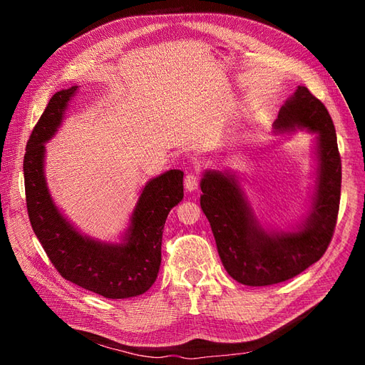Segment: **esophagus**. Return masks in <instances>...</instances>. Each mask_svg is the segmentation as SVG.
Here are the masks:
<instances>
[{"label": "esophagus", "mask_w": 365, "mask_h": 365, "mask_svg": "<svg viewBox=\"0 0 365 365\" xmlns=\"http://www.w3.org/2000/svg\"><path fill=\"white\" fill-rule=\"evenodd\" d=\"M197 184H200V178H197V175H195V173H187L185 175V178H184L185 190H189V192L196 190Z\"/></svg>", "instance_id": "1"}]
</instances>
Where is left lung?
I'll list each match as a JSON object with an SVG mask.
<instances>
[{
  "label": "left lung",
  "instance_id": "1",
  "mask_svg": "<svg viewBox=\"0 0 365 365\" xmlns=\"http://www.w3.org/2000/svg\"><path fill=\"white\" fill-rule=\"evenodd\" d=\"M274 134L298 130L314 135V184L309 208L288 230L262 222L248 200L245 182L233 169H205L201 208L219 257L236 282L268 286L295 277L322 259L332 239L341 195V158L334 121L306 86H297L272 123Z\"/></svg>",
  "mask_w": 365,
  "mask_h": 365
}]
</instances>
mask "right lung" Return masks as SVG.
<instances>
[{
  "label": "right lung",
  "mask_w": 365,
  "mask_h": 365,
  "mask_svg": "<svg viewBox=\"0 0 365 365\" xmlns=\"http://www.w3.org/2000/svg\"><path fill=\"white\" fill-rule=\"evenodd\" d=\"M79 88L73 85L50 98L27 141V212L42 248L63 279L105 298L123 300L145 294L157 280L164 224L170 210L184 197V173L168 170L141 187L118 240L82 233L54 202L46 176V145L58 134Z\"/></svg>",
  "instance_id": "right-lung-1"
}]
</instances>
